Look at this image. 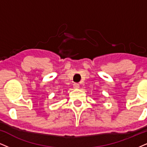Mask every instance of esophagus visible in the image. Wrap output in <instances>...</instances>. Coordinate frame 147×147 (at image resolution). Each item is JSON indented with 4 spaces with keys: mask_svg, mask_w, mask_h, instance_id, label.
Returning <instances> with one entry per match:
<instances>
[{
    "mask_svg": "<svg viewBox=\"0 0 147 147\" xmlns=\"http://www.w3.org/2000/svg\"><path fill=\"white\" fill-rule=\"evenodd\" d=\"M80 87V84L78 83H74V88H78Z\"/></svg>",
    "mask_w": 147,
    "mask_h": 147,
    "instance_id": "esophagus-1",
    "label": "esophagus"
}]
</instances>
